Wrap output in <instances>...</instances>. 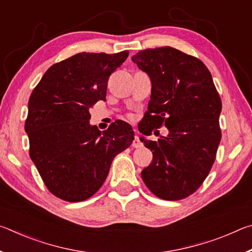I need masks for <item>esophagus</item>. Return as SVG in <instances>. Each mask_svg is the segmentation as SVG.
Instances as JSON below:
<instances>
[{
  "instance_id": "1",
  "label": "esophagus",
  "mask_w": 252,
  "mask_h": 252,
  "mask_svg": "<svg viewBox=\"0 0 252 252\" xmlns=\"http://www.w3.org/2000/svg\"><path fill=\"white\" fill-rule=\"evenodd\" d=\"M132 147H133V148H140V147H142V143H141V141H140V140H139V136H138V135L134 136L133 142H132Z\"/></svg>"
}]
</instances>
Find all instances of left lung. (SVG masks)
<instances>
[{"mask_svg": "<svg viewBox=\"0 0 252 252\" xmlns=\"http://www.w3.org/2000/svg\"><path fill=\"white\" fill-rule=\"evenodd\" d=\"M132 61L152 85L139 131L150 135L162 125L169 130L158 141L140 138L153 155L141 177L157 197L187 198L208 177L221 140L222 103L211 73L199 59L170 46L140 51Z\"/></svg>", "mask_w": 252, "mask_h": 252, "instance_id": "obj_1", "label": "left lung"}]
</instances>
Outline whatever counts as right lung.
<instances>
[{
	"mask_svg": "<svg viewBox=\"0 0 252 252\" xmlns=\"http://www.w3.org/2000/svg\"><path fill=\"white\" fill-rule=\"evenodd\" d=\"M127 55L129 51L75 54L49 67L30 96V157L55 197L69 202L92 197L114 157L133 141L129 123L116 121L101 132L90 125L89 112L105 101L109 76Z\"/></svg>",
	"mask_w": 252,
	"mask_h": 252,
	"instance_id": "1",
	"label": "right lung"
}]
</instances>
